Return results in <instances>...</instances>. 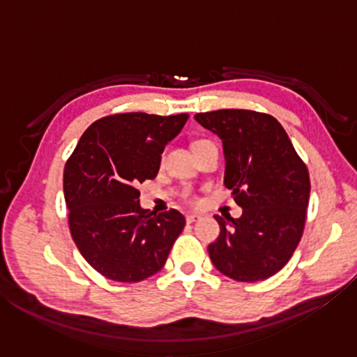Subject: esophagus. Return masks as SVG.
<instances>
[{"label": "esophagus", "instance_id": "esophagus-1", "mask_svg": "<svg viewBox=\"0 0 357 357\" xmlns=\"http://www.w3.org/2000/svg\"><path fill=\"white\" fill-rule=\"evenodd\" d=\"M198 219H200V215H198V214H187L185 215L187 223H193V222L198 220Z\"/></svg>", "mask_w": 357, "mask_h": 357}]
</instances>
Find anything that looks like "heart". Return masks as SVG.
Here are the masks:
<instances>
[{
  "instance_id": "1",
  "label": "heart",
  "mask_w": 357,
  "mask_h": 357,
  "mask_svg": "<svg viewBox=\"0 0 357 357\" xmlns=\"http://www.w3.org/2000/svg\"><path fill=\"white\" fill-rule=\"evenodd\" d=\"M204 143H208V140H197L195 143H193V148H198V146H202V144H204Z\"/></svg>"
}]
</instances>
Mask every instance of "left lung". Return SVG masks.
<instances>
[{
	"instance_id": "left-lung-1",
	"label": "left lung",
	"mask_w": 357,
	"mask_h": 357,
	"mask_svg": "<svg viewBox=\"0 0 357 357\" xmlns=\"http://www.w3.org/2000/svg\"><path fill=\"white\" fill-rule=\"evenodd\" d=\"M222 140L225 183L243 208L239 219L214 215L220 234L208 252L223 275L238 282L269 279L298 247L310 197L309 170L274 116L252 110L197 113Z\"/></svg>"
}]
</instances>
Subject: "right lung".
Returning a JSON list of instances; mask_svg holds the SVG:
<instances>
[{"instance_id":"1","label":"right lung","mask_w":357,"mask_h":357,"mask_svg":"<svg viewBox=\"0 0 357 357\" xmlns=\"http://www.w3.org/2000/svg\"><path fill=\"white\" fill-rule=\"evenodd\" d=\"M187 119V113L110 114L84 130L66 162L72 239L107 279L134 283L159 273L183 231L184 215L143 209L137 185L157 176L160 154Z\"/></svg>"}]
</instances>
